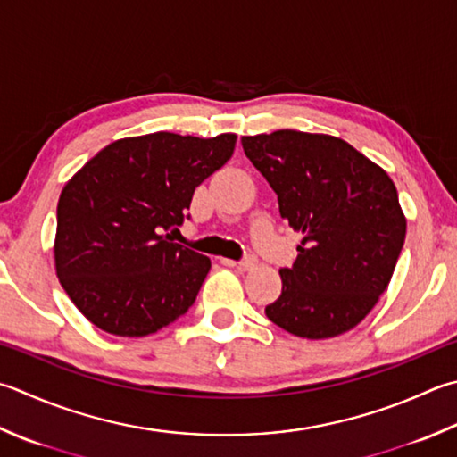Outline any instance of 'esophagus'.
<instances>
[{"label":"esophagus","mask_w":457,"mask_h":457,"mask_svg":"<svg viewBox=\"0 0 457 457\" xmlns=\"http://www.w3.org/2000/svg\"><path fill=\"white\" fill-rule=\"evenodd\" d=\"M222 262L228 264V266H238V269H243V270H253V269H256V264H258L254 256H245L240 262H235V261H222Z\"/></svg>","instance_id":"1"}]
</instances>
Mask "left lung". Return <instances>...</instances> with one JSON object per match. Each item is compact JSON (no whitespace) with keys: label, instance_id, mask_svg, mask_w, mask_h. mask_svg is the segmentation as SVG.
Masks as SVG:
<instances>
[{"label":"left lung","instance_id":"1","mask_svg":"<svg viewBox=\"0 0 457 457\" xmlns=\"http://www.w3.org/2000/svg\"><path fill=\"white\" fill-rule=\"evenodd\" d=\"M240 141L278 195L280 217L303 232L266 316L308 340L352 330L388 288L406 238L394 180L332 135L282 129Z\"/></svg>","mask_w":457,"mask_h":457}]
</instances>
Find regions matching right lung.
<instances>
[{
    "instance_id": "right-lung-1",
    "label": "right lung",
    "mask_w": 457,
    "mask_h": 457,
    "mask_svg": "<svg viewBox=\"0 0 457 457\" xmlns=\"http://www.w3.org/2000/svg\"><path fill=\"white\" fill-rule=\"evenodd\" d=\"M235 145V133L127 137L67 180L57 203L55 272L91 324L147 336L193 306L211 258L170 243V235L185 222L195 188Z\"/></svg>"
}]
</instances>
